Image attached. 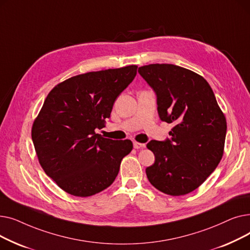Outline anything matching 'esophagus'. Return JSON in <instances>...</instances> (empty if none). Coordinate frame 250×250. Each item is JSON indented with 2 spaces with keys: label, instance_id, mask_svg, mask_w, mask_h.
Wrapping results in <instances>:
<instances>
[{
  "label": "esophagus",
  "instance_id": "1",
  "mask_svg": "<svg viewBox=\"0 0 250 250\" xmlns=\"http://www.w3.org/2000/svg\"><path fill=\"white\" fill-rule=\"evenodd\" d=\"M144 147H145L144 144H141L139 142H134V148L135 149H141V148H144Z\"/></svg>",
  "mask_w": 250,
  "mask_h": 250
}]
</instances>
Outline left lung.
Returning <instances> with one entry per match:
<instances>
[{"instance_id":"left-lung-1","label":"left lung","mask_w":250,"mask_h":250,"mask_svg":"<svg viewBox=\"0 0 250 250\" xmlns=\"http://www.w3.org/2000/svg\"><path fill=\"white\" fill-rule=\"evenodd\" d=\"M138 72L154 89L161 121L174 124L170 139L152 140L155 162L146 168L151 185L173 196L198 188L224 153L226 117L206 79L171 63H151Z\"/></svg>"}]
</instances>
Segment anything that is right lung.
<instances>
[{
	"label": "right lung",
	"mask_w": 250,
	"mask_h": 250,
	"mask_svg": "<svg viewBox=\"0 0 250 250\" xmlns=\"http://www.w3.org/2000/svg\"><path fill=\"white\" fill-rule=\"evenodd\" d=\"M138 65L71 77L51 89L33 122L31 137L39 164L65 192L80 198L112 185L130 140L96 134L105 126L117 96L134 80Z\"/></svg>",
	"instance_id": "obj_1"
}]
</instances>
